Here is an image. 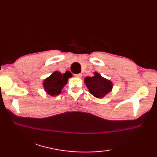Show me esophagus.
I'll return each mask as SVG.
<instances>
[{"mask_svg":"<svg viewBox=\"0 0 157 157\" xmlns=\"http://www.w3.org/2000/svg\"><path fill=\"white\" fill-rule=\"evenodd\" d=\"M74 75L75 77H76V78H81L82 77V73H78V74H75Z\"/></svg>","mask_w":157,"mask_h":157,"instance_id":"1","label":"esophagus"}]
</instances>
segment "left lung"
Wrapping results in <instances>:
<instances>
[{
  "label": "left lung",
  "mask_w": 157,
  "mask_h": 157,
  "mask_svg": "<svg viewBox=\"0 0 157 157\" xmlns=\"http://www.w3.org/2000/svg\"><path fill=\"white\" fill-rule=\"evenodd\" d=\"M84 83L91 94L97 98H102L112 91L113 84L111 80L101 76L98 72H94V76L86 77Z\"/></svg>",
  "instance_id": "1"
}]
</instances>
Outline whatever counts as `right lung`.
I'll return each instance as SVG.
<instances>
[{
	"instance_id": "1",
	"label": "right lung",
	"mask_w": 157,
	"mask_h": 157,
	"mask_svg": "<svg viewBox=\"0 0 157 157\" xmlns=\"http://www.w3.org/2000/svg\"><path fill=\"white\" fill-rule=\"evenodd\" d=\"M72 73L67 71L61 73L55 71L43 81L42 85L45 92L51 96H57L61 94L62 89L67 84L69 78H71Z\"/></svg>"
}]
</instances>
